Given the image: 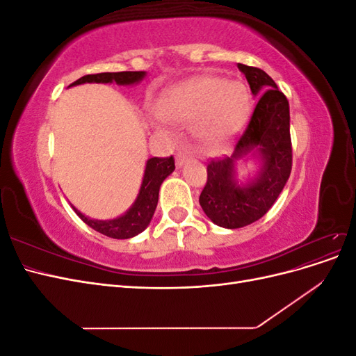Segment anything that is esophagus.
<instances>
[{
    "label": "esophagus",
    "instance_id": "esophagus-1",
    "mask_svg": "<svg viewBox=\"0 0 356 356\" xmlns=\"http://www.w3.org/2000/svg\"><path fill=\"white\" fill-rule=\"evenodd\" d=\"M188 160V154H186V153H178L177 154V166H182L186 163V161Z\"/></svg>",
    "mask_w": 356,
    "mask_h": 356
}]
</instances>
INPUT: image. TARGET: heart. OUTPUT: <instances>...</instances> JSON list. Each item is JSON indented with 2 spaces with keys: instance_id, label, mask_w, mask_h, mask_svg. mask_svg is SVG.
Masks as SVG:
<instances>
[{
  "instance_id": "1",
  "label": "heart",
  "mask_w": 356,
  "mask_h": 356,
  "mask_svg": "<svg viewBox=\"0 0 356 356\" xmlns=\"http://www.w3.org/2000/svg\"><path fill=\"white\" fill-rule=\"evenodd\" d=\"M250 93L241 81L200 75L168 90L157 114L169 123L193 122L199 141L208 148L227 144L250 113Z\"/></svg>"
}]
</instances>
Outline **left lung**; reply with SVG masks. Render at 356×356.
Listing matches in <instances>:
<instances>
[{"label": "left lung", "mask_w": 356, "mask_h": 356, "mask_svg": "<svg viewBox=\"0 0 356 356\" xmlns=\"http://www.w3.org/2000/svg\"><path fill=\"white\" fill-rule=\"evenodd\" d=\"M238 68L251 92L261 96L233 154L211 159L207 186L199 197L208 218L224 229H239L260 220L281 195L293 168L286 96L263 70L243 63H238ZM254 147L262 156V170L250 186L239 188L234 181V161Z\"/></svg>", "instance_id": "left-lung-1"}]
</instances>
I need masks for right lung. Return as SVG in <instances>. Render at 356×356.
Wrapping results in <instances>:
<instances>
[{"instance_id": "add662e5", "label": "right lung", "mask_w": 356, "mask_h": 356, "mask_svg": "<svg viewBox=\"0 0 356 356\" xmlns=\"http://www.w3.org/2000/svg\"><path fill=\"white\" fill-rule=\"evenodd\" d=\"M144 71H122V72H99V74H88L84 77L74 81L71 86L83 84V83H117V84H134L144 79ZM175 169L174 156L170 157H153L147 161L145 174L141 184V190L134 203V207L129 209L122 217L110 221H98L84 217L81 212L74 208L75 213L92 227L113 239H129L139 234L147 229V225L152 221L157 200L159 190L161 182L168 175H170Z\"/></svg>"}]
</instances>
